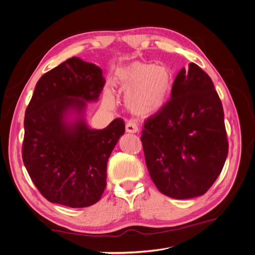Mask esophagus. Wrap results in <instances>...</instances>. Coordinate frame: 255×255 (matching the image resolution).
Wrapping results in <instances>:
<instances>
[{
  "mask_svg": "<svg viewBox=\"0 0 255 255\" xmlns=\"http://www.w3.org/2000/svg\"><path fill=\"white\" fill-rule=\"evenodd\" d=\"M138 126L137 123L134 121H128L126 126V130L128 133H137L138 132Z\"/></svg>",
  "mask_w": 255,
  "mask_h": 255,
  "instance_id": "1",
  "label": "esophagus"
}]
</instances>
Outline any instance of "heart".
Segmentation results:
<instances>
[{
	"mask_svg": "<svg viewBox=\"0 0 255 255\" xmlns=\"http://www.w3.org/2000/svg\"><path fill=\"white\" fill-rule=\"evenodd\" d=\"M115 87L126 94L128 109L135 115L148 116L159 112L168 102L174 85L171 70L142 61H134L120 68L114 80ZM104 102L113 105L111 94H105Z\"/></svg>",
	"mask_w": 255,
	"mask_h": 255,
	"instance_id": "obj_1",
	"label": "heart"
}]
</instances>
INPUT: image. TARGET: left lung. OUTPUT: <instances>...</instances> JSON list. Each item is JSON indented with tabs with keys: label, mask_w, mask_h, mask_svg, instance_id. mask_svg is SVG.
<instances>
[{
	"label": "left lung",
	"mask_w": 255,
	"mask_h": 255,
	"mask_svg": "<svg viewBox=\"0 0 255 255\" xmlns=\"http://www.w3.org/2000/svg\"><path fill=\"white\" fill-rule=\"evenodd\" d=\"M143 127L145 164L161 194L174 199L204 195L229 151L222 104L208 74L194 63L182 68L171 99Z\"/></svg>",
	"instance_id": "obj_1"
}]
</instances>
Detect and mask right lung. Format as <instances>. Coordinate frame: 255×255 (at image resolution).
<instances>
[{"label": "right lung", "mask_w": 255, "mask_h": 255, "mask_svg": "<svg viewBox=\"0 0 255 255\" xmlns=\"http://www.w3.org/2000/svg\"><path fill=\"white\" fill-rule=\"evenodd\" d=\"M102 69L69 58L37 82L24 117L22 159L40 194L52 203L87 207L106 187L107 160L125 121L116 118L103 129H91L83 118L68 125L66 115H83L86 101L103 90Z\"/></svg>", "instance_id": "right-lung-1"}]
</instances>
